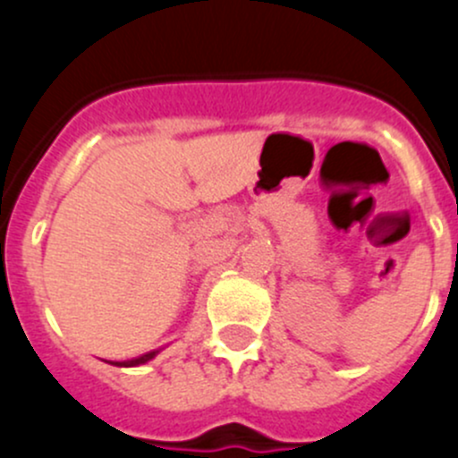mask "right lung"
Listing matches in <instances>:
<instances>
[{"label": "right lung", "mask_w": 458, "mask_h": 458, "mask_svg": "<svg viewBox=\"0 0 458 458\" xmlns=\"http://www.w3.org/2000/svg\"><path fill=\"white\" fill-rule=\"evenodd\" d=\"M155 354H157V350H152V352L141 354V357L131 359V361H108V363H113V366H122V368H132V366H141V363L150 361V359L155 357Z\"/></svg>", "instance_id": "add662e5"}]
</instances>
